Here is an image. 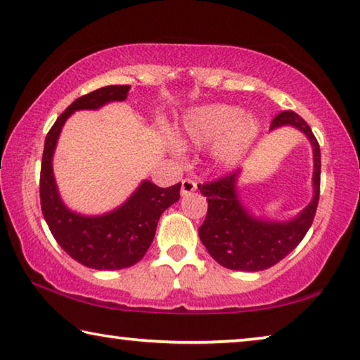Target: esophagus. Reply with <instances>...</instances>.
<instances>
[{"instance_id": "34e87169", "label": "esophagus", "mask_w": 360, "mask_h": 360, "mask_svg": "<svg viewBox=\"0 0 360 360\" xmlns=\"http://www.w3.org/2000/svg\"><path fill=\"white\" fill-rule=\"evenodd\" d=\"M195 191H197V182L195 181L184 179L181 182V193L182 195H191Z\"/></svg>"}]
</instances>
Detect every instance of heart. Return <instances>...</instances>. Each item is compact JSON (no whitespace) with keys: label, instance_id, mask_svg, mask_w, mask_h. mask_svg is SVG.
<instances>
[{"label":"heart","instance_id":"1","mask_svg":"<svg viewBox=\"0 0 360 360\" xmlns=\"http://www.w3.org/2000/svg\"><path fill=\"white\" fill-rule=\"evenodd\" d=\"M260 133V122L233 105H208L188 111L178 129L186 148L212 146L211 158L219 169H231L245 160Z\"/></svg>","mask_w":360,"mask_h":360}]
</instances>
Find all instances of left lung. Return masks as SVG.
<instances>
[{
	"instance_id": "8db88e82",
	"label": "left lung",
	"mask_w": 360,
	"mask_h": 360,
	"mask_svg": "<svg viewBox=\"0 0 360 360\" xmlns=\"http://www.w3.org/2000/svg\"><path fill=\"white\" fill-rule=\"evenodd\" d=\"M285 125L303 131L313 146L314 195L309 205L297 217L285 222H276L251 214L236 192L240 169L217 181L198 186L200 192L208 200L206 219L198 229L200 240L208 249L211 257L230 270L262 271L276 265L300 245L313 224L321 187L319 143L309 125L294 111L279 112L271 120L270 130Z\"/></svg>"
}]
</instances>
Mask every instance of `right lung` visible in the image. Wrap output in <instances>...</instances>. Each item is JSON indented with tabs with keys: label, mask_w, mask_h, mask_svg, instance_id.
<instances>
[{
	"label": "right lung",
	"mask_w": 360,
	"mask_h": 360,
	"mask_svg": "<svg viewBox=\"0 0 360 360\" xmlns=\"http://www.w3.org/2000/svg\"><path fill=\"white\" fill-rule=\"evenodd\" d=\"M129 90L130 85H108L72 101L49 130L42 152L39 198L51 233L70 257L95 270H122L138 264L154 240L162 212L179 200L181 182L162 188L150 181H143L125 203L101 216L77 214L60 198L52 157L66 119L81 109L124 101Z\"/></svg>",
	"instance_id": "obj_1"
}]
</instances>
